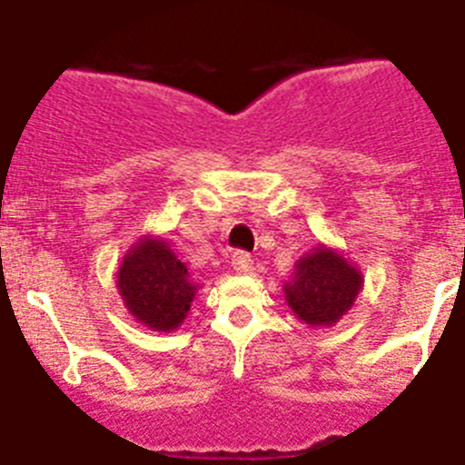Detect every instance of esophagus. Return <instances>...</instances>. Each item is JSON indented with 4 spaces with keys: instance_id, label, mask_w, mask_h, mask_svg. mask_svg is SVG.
Returning a JSON list of instances; mask_svg holds the SVG:
<instances>
[{
    "instance_id": "34e87169",
    "label": "esophagus",
    "mask_w": 465,
    "mask_h": 465,
    "mask_svg": "<svg viewBox=\"0 0 465 465\" xmlns=\"http://www.w3.org/2000/svg\"><path fill=\"white\" fill-rule=\"evenodd\" d=\"M232 266L236 273H252L254 262L248 252H233L232 254Z\"/></svg>"
}]
</instances>
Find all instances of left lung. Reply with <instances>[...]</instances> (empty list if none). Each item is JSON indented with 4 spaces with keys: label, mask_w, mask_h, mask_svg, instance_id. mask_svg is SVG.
Listing matches in <instances>:
<instances>
[{
    "label": "left lung",
    "mask_w": 465,
    "mask_h": 465,
    "mask_svg": "<svg viewBox=\"0 0 465 465\" xmlns=\"http://www.w3.org/2000/svg\"><path fill=\"white\" fill-rule=\"evenodd\" d=\"M363 275L341 250L317 242L294 263V273L282 284L284 301L303 324L312 329L333 326L352 311Z\"/></svg>",
    "instance_id": "obj_1"
}]
</instances>
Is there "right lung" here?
I'll list each match as a JSON object with an SVG mask.
<instances>
[{"label":"right lung","mask_w":465,"mask_h":465,"mask_svg":"<svg viewBox=\"0 0 465 465\" xmlns=\"http://www.w3.org/2000/svg\"><path fill=\"white\" fill-rule=\"evenodd\" d=\"M118 292L139 324L169 333L185 322L199 284L162 236H141L120 262Z\"/></svg>","instance_id":"1"}]
</instances>
